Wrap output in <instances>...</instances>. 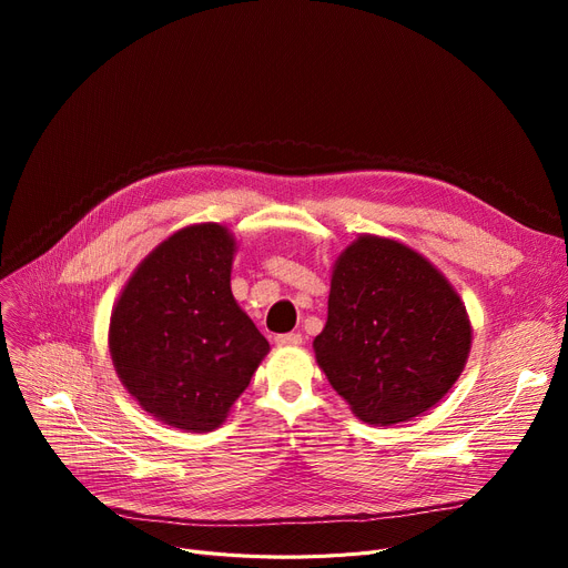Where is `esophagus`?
<instances>
[{"label": "esophagus", "mask_w": 568, "mask_h": 568, "mask_svg": "<svg viewBox=\"0 0 568 568\" xmlns=\"http://www.w3.org/2000/svg\"><path fill=\"white\" fill-rule=\"evenodd\" d=\"M274 341H276V345H302L304 336L292 332V334H278Z\"/></svg>", "instance_id": "1"}]
</instances>
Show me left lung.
Returning a JSON list of instances; mask_svg holds the SVG:
<instances>
[{
    "mask_svg": "<svg viewBox=\"0 0 568 568\" xmlns=\"http://www.w3.org/2000/svg\"><path fill=\"white\" fill-rule=\"evenodd\" d=\"M471 326L458 292L409 246L362 234L336 260L317 366L364 424L435 407L460 377Z\"/></svg>",
    "mask_w": 568,
    "mask_h": 568,
    "instance_id": "8db88e82",
    "label": "left lung"
}]
</instances>
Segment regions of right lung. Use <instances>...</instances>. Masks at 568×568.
<instances>
[{
	"instance_id": "obj_1",
	"label": "right lung",
	"mask_w": 568,
	"mask_h": 568,
	"mask_svg": "<svg viewBox=\"0 0 568 568\" xmlns=\"http://www.w3.org/2000/svg\"><path fill=\"white\" fill-rule=\"evenodd\" d=\"M236 244L200 223L168 236L124 285L110 317V356L154 419L189 433L219 428L268 352L230 290Z\"/></svg>"
}]
</instances>
